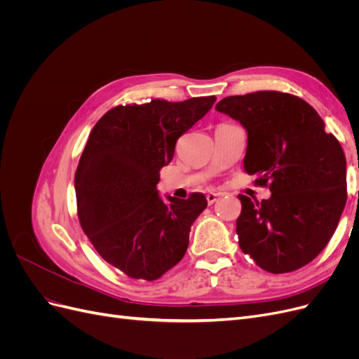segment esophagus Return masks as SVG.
Segmentation results:
<instances>
[{
  "label": "esophagus",
  "instance_id": "obj_1",
  "mask_svg": "<svg viewBox=\"0 0 359 359\" xmlns=\"http://www.w3.org/2000/svg\"><path fill=\"white\" fill-rule=\"evenodd\" d=\"M219 198H220L219 193H208V194H206V201H208L210 205H212Z\"/></svg>",
  "mask_w": 359,
  "mask_h": 359
}]
</instances>
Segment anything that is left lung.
Segmentation results:
<instances>
[{
	"instance_id": "8db88e82",
	"label": "left lung",
	"mask_w": 359,
	"mask_h": 359,
	"mask_svg": "<svg viewBox=\"0 0 359 359\" xmlns=\"http://www.w3.org/2000/svg\"><path fill=\"white\" fill-rule=\"evenodd\" d=\"M215 109L247 130L244 169L271 190L262 202L238 196L241 250L273 274L307 265L331 240L346 205L340 142L307 102L287 93L231 95Z\"/></svg>"
}]
</instances>
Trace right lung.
<instances>
[{
    "label": "right lung",
    "mask_w": 359,
    "mask_h": 359,
    "mask_svg": "<svg viewBox=\"0 0 359 359\" xmlns=\"http://www.w3.org/2000/svg\"><path fill=\"white\" fill-rule=\"evenodd\" d=\"M214 102L208 95L121 104L91 130L74 175L78 217L97 253L128 277L157 280L187 252L191 224L208 202L202 193L165 201L156 186L178 137Z\"/></svg>",
    "instance_id": "add662e5"
}]
</instances>
